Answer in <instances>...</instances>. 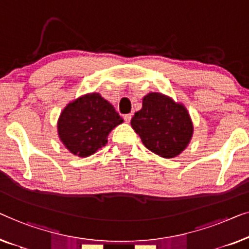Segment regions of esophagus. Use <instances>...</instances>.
Listing matches in <instances>:
<instances>
[{"mask_svg":"<svg viewBox=\"0 0 249 249\" xmlns=\"http://www.w3.org/2000/svg\"><path fill=\"white\" fill-rule=\"evenodd\" d=\"M131 120H132V115L131 114L124 115V121L126 122V123H129V122H131Z\"/></svg>","mask_w":249,"mask_h":249,"instance_id":"1","label":"esophagus"}]
</instances>
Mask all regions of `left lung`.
Instances as JSON below:
<instances>
[{
	"label": "left lung",
	"mask_w": 249,
	"mask_h": 249,
	"mask_svg": "<svg viewBox=\"0 0 249 249\" xmlns=\"http://www.w3.org/2000/svg\"><path fill=\"white\" fill-rule=\"evenodd\" d=\"M146 149L162 158H175L190 144L194 126L186 107L160 92H150L131 121Z\"/></svg>",
	"instance_id": "8db88e82"
}]
</instances>
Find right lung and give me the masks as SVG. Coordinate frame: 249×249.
<instances>
[{
  "label": "right lung",
  "mask_w": 249,
  "mask_h": 249,
  "mask_svg": "<svg viewBox=\"0 0 249 249\" xmlns=\"http://www.w3.org/2000/svg\"><path fill=\"white\" fill-rule=\"evenodd\" d=\"M123 122L99 93H87L63 109L57 121L58 138L70 152L86 158L106 145L111 129Z\"/></svg>",
  "instance_id": "right-lung-1"
}]
</instances>
